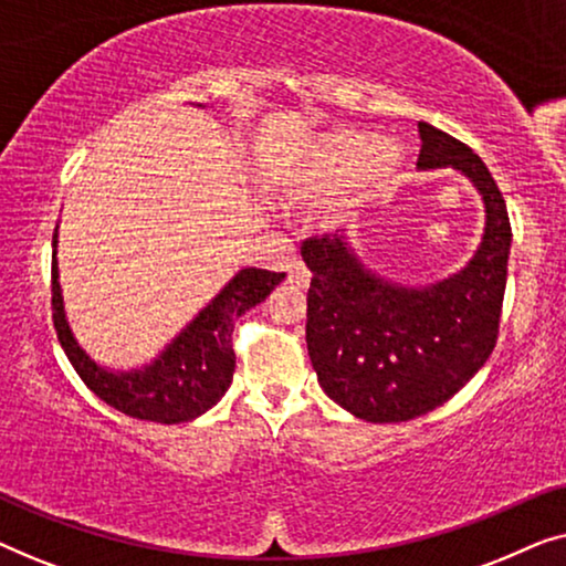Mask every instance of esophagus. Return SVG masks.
Returning <instances> with one entry per match:
<instances>
[{
  "label": "esophagus",
  "mask_w": 566,
  "mask_h": 566,
  "mask_svg": "<svg viewBox=\"0 0 566 566\" xmlns=\"http://www.w3.org/2000/svg\"><path fill=\"white\" fill-rule=\"evenodd\" d=\"M289 283L296 289H306L312 283V270H308L301 260H293L289 265Z\"/></svg>",
  "instance_id": "esophagus-1"
}]
</instances>
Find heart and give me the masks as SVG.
<instances>
[{
	"label": "heart",
	"mask_w": 566,
	"mask_h": 566,
	"mask_svg": "<svg viewBox=\"0 0 566 566\" xmlns=\"http://www.w3.org/2000/svg\"><path fill=\"white\" fill-rule=\"evenodd\" d=\"M397 149H378L374 136L339 134L324 142L308 169V192H339L360 180H384L397 167Z\"/></svg>",
	"instance_id": "b5f03b06"
}]
</instances>
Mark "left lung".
I'll return each instance as SVG.
<instances>
[{"mask_svg":"<svg viewBox=\"0 0 566 566\" xmlns=\"http://www.w3.org/2000/svg\"><path fill=\"white\" fill-rule=\"evenodd\" d=\"M417 167H455L484 198L486 229L474 260L430 289L370 275L339 234L301 244L312 270L308 358L322 389L366 422H405L453 397L484 366L500 335L510 229L505 198L467 144L420 123Z\"/></svg>","mask_w":566,"mask_h":566,"instance_id":"left-lung-1","label":"left lung"}]
</instances>
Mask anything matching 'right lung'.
<instances>
[{"label":"right lung","instance_id":"add662e5","mask_svg":"<svg viewBox=\"0 0 566 566\" xmlns=\"http://www.w3.org/2000/svg\"><path fill=\"white\" fill-rule=\"evenodd\" d=\"M56 247V234H53ZM285 273L247 268L234 275L227 289L200 312L188 329L161 353L154 366L136 374H111L99 368L90 355L76 345L72 329L64 319L61 304L56 250L51 262V308L53 327L64 347L69 363L92 394L118 412L161 424H180L208 412L234 378L237 355L231 345L234 324L247 308L265 301Z\"/></svg>","mask_w":566,"mask_h":566}]
</instances>
